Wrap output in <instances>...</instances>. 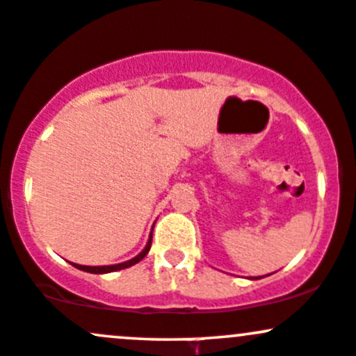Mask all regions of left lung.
Masks as SVG:
<instances>
[{
    "label": "left lung",
    "mask_w": 356,
    "mask_h": 356,
    "mask_svg": "<svg viewBox=\"0 0 356 356\" xmlns=\"http://www.w3.org/2000/svg\"><path fill=\"white\" fill-rule=\"evenodd\" d=\"M266 277H268V275H266ZM256 278H263V277H256Z\"/></svg>",
    "instance_id": "left-lung-1"
}]
</instances>
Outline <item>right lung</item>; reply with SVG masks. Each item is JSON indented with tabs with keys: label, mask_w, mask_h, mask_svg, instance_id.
<instances>
[{
	"label": "right lung",
	"mask_w": 356,
	"mask_h": 356,
	"mask_svg": "<svg viewBox=\"0 0 356 356\" xmlns=\"http://www.w3.org/2000/svg\"><path fill=\"white\" fill-rule=\"evenodd\" d=\"M151 241H152V232L151 236H149V241L146 244V248H144L143 251H140L139 254L136 256V258L129 259V261H124V263H118V265H106V266H85V265H76V263H71L74 268L78 270H83V271H88V273H112V271H117V270H124V268H129V266L136 265V263H139L140 259L144 258L149 253V250H151Z\"/></svg>",
	"instance_id": "right-lung-1"
}]
</instances>
